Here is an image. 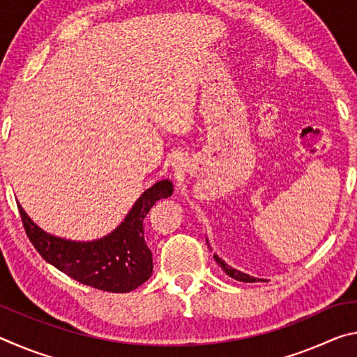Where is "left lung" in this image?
I'll return each instance as SVG.
<instances>
[{"mask_svg":"<svg viewBox=\"0 0 357 357\" xmlns=\"http://www.w3.org/2000/svg\"><path fill=\"white\" fill-rule=\"evenodd\" d=\"M214 259L217 263L220 264V268L225 271V273L231 277V279H234V280H238V282H247V283H252V282H255V280H258V279H255V277H250V275H247V274H244V273H241V271H238V269H234V268H231V266H228L225 261H222V259L217 257V255H214Z\"/></svg>","mask_w":357,"mask_h":357,"instance_id":"1","label":"left lung"}]
</instances>
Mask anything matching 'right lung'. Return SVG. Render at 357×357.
Returning <instances> with one entry per match:
<instances>
[{"instance_id":"right-lung-1","label":"right lung","mask_w":357,"mask_h":357,"mask_svg":"<svg viewBox=\"0 0 357 357\" xmlns=\"http://www.w3.org/2000/svg\"><path fill=\"white\" fill-rule=\"evenodd\" d=\"M173 193L170 181H159L138 198L124 222L104 239L72 243L47 234L19 204L23 228L40 257L83 285L128 293L153 274V253L144 241V217L160 198Z\"/></svg>"}]
</instances>
